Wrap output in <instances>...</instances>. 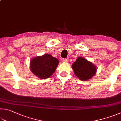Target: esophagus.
Wrapping results in <instances>:
<instances>
[{"instance_id": "obj_1", "label": "esophagus", "mask_w": 121, "mask_h": 121, "mask_svg": "<svg viewBox=\"0 0 121 121\" xmlns=\"http://www.w3.org/2000/svg\"><path fill=\"white\" fill-rule=\"evenodd\" d=\"M63 62H68V60L67 59H63Z\"/></svg>"}]
</instances>
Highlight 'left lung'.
Here are the masks:
<instances>
[{
	"label": "left lung",
	"instance_id": "1",
	"mask_svg": "<svg viewBox=\"0 0 121 121\" xmlns=\"http://www.w3.org/2000/svg\"><path fill=\"white\" fill-rule=\"evenodd\" d=\"M75 75L82 80H88L95 74L96 67L82 57H79L72 64Z\"/></svg>",
	"mask_w": 121,
	"mask_h": 121
}]
</instances>
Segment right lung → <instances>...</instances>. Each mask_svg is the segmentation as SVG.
Returning <instances> with one entry per match:
<instances>
[{"label":"right lung","instance_id":"right-lung-1","mask_svg":"<svg viewBox=\"0 0 121 121\" xmlns=\"http://www.w3.org/2000/svg\"><path fill=\"white\" fill-rule=\"evenodd\" d=\"M58 64V59L47 54L33 59L30 61V67L35 75L41 79H46L52 75Z\"/></svg>","mask_w":121,"mask_h":121}]
</instances>
